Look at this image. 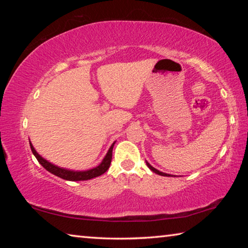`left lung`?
Listing matches in <instances>:
<instances>
[{"instance_id":"obj_1","label":"left lung","mask_w":248,"mask_h":248,"mask_svg":"<svg viewBox=\"0 0 248 248\" xmlns=\"http://www.w3.org/2000/svg\"><path fill=\"white\" fill-rule=\"evenodd\" d=\"M146 165L149 166V169L152 170V171H154V173H156V174H158V175H161V176H170V174H165V173H162V171H159V170H157L156 169H154L153 166H151L148 162H146Z\"/></svg>"}]
</instances>
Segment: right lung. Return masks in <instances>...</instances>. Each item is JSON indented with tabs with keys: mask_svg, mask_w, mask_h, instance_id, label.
I'll use <instances>...</instances> for the list:
<instances>
[{
	"mask_svg": "<svg viewBox=\"0 0 248 248\" xmlns=\"http://www.w3.org/2000/svg\"><path fill=\"white\" fill-rule=\"evenodd\" d=\"M114 144L110 146V149L108 150V152L106 154V156L103 159V162L100 163V164L95 167V169H92L89 170H84V171H74V170H65V169H61V167H58L56 165L51 164V163H49L48 161H46L45 158H43L40 156V155L36 152V150L33 149L32 144L31 143V152L32 154L35 155L37 161H38L41 165H43L46 170L50 173L58 176V177H60L62 179H65V180H72V182H78V180H87V179H92L94 177H97V176L103 175L104 173H106L107 170L109 169V166H110V163H111V158H112V148H114Z\"/></svg>",
	"mask_w": 248,
	"mask_h": 248,
	"instance_id": "right-lung-1",
	"label": "right lung"
}]
</instances>
